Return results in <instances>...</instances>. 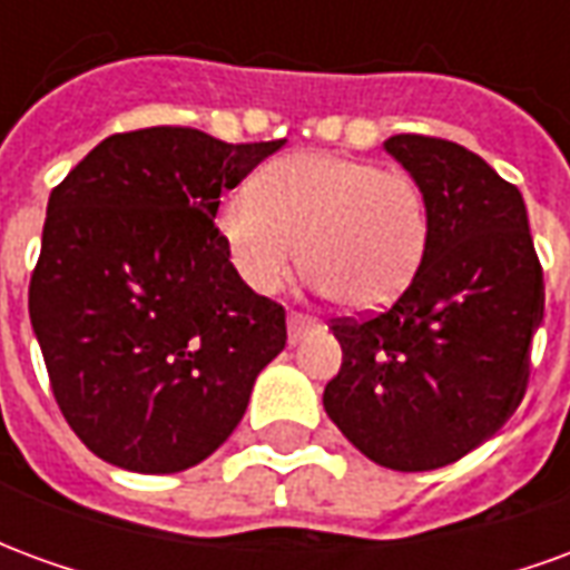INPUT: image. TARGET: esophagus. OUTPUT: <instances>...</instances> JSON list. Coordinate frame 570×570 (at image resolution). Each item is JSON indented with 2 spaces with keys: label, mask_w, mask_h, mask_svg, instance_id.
Returning <instances> with one entry per match:
<instances>
[{
  "label": "esophagus",
  "mask_w": 570,
  "mask_h": 570,
  "mask_svg": "<svg viewBox=\"0 0 570 570\" xmlns=\"http://www.w3.org/2000/svg\"><path fill=\"white\" fill-rule=\"evenodd\" d=\"M321 330V321H314V317H305V314H289L286 317V335H289V345H298L305 335L317 333Z\"/></svg>",
  "instance_id": "1"
}]
</instances>
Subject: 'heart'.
I'll list each match as a JSON object with an SVG mask.
<instances>
[{
    "mask_svg": "<svg viewBox=\"0 0 570 570\" xmlns=\"http://www.w3.org/2000/svg\"><path fill=\"white\" fill-rule=\"evenodd\" d=\"M216 232L237 277L259 296L286 284L298 259L317 293L379 311L406 293L430 247V204L415 176L379 164L298 151L268 164L256 191L223 200Z\"/></svg>",
    "mask_w": 570,
    "mask_h": 570,
    "instance_id": "b5f03b06",
    "label": "heart"
}]
</instances>
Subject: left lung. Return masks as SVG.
Wrapping results in <instances>:
<instances>
[{
	"label": "left lung",
	"mask_w": 570,
	"mask_h": 570,
	"mask_svg": "<svg viewBox=\"0 0 570 570\" xmlns=\"http://www.w3.org/2000/svg\"><path fill=\"white\" fill-rule=\"evenodd\" d=\"M384 151L428 195L430 247L384 314L333 323L342 370L323 409L370 461L421 473L479 449L522 403L543 272L519 188L476 151L419 134Z\"/></svg>",
	"instance_id": "1"
}]
</instances>
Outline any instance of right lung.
<instances>
[{
  "mask_svg": "<svg viewBox=\"0 0 570 570\" xmlns=\"http://www.w3.org/2000/svg\"><path fill=\"white\" fill-rule=\"evenodd\" d=\"M286 140L146 128L97 142L51 191L30 281L57 406L106 464L179 473L223 445L286 345L216 232L223 191Z\"/></svg>",
  "mask_w": 570,
  "mask_h": 570,
  "instance_id": "1",
  "label": "right lung"
}]
</instances>
